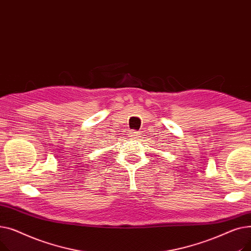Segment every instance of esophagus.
Here are the masks:
<instances>
[{
	"label": "esophagus",
	"instance_id": "1",
	"mask_svg": "<svg viewBox=\"0 0 251 251\" xmlns=\"http://www.w3.org/2000/svg\"><path fill=\"white\" fill-rule=\"evenodd\" d=\"M139 135H140L139 132H136L135 130H132V131H130V132H129V136L131 138H138Z\"/></svg>",
	"mask_w": 251,
	"mask_h": 251
}]
</instances>
